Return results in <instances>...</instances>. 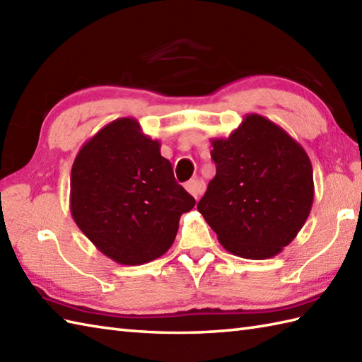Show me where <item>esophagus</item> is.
Returning <instances> with one entry per match:
<instances>
[{
	"label": "esophagus",
	"mask_w": 362,
	"mask_h": 362,
	"mask_svg": "<svg viewBox=\"0 0 362 362\" xmlns=\"http://www.w3.org/2000/svg\"><path fill=\"white\" fill-rule=\"evenodd\" d=\"M185 189H187L188 193H189L191 196H193L194 199H197L199 196H201V194L204 193L205 183H204V180H201V179H191L189 182L185 183Z\"/></svg>",
	"instance_id": "esophagus-1"
}]
</instances>
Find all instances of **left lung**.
I'll list each match as a JSON object with an SVG mask.
<instances>
[{
  "instance_id": "left-lung-1",
  "label": "left lung",
  "mask_w": 362,
  "mask_h": 362,
  "mask_svg": "<svg viewBox=\"0 0 362 362\" xmlns=\"http://www.w3.org/2000/svg\"><path fill=\"white\" fill-rule=\"evenodd\" d=\"M216 175L197 204L222 247L272 258L294 240L314 201L308 153L261 115H245L227 138H211Z\"/></svg>"
}]
</instances>
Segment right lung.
<instances>
[{"label":"right lung","instance_id":"obj_1","mask_svg":"<svg viewBox=\"0 0 362 362\" xmlns=\"http://www.w3.org/2000/svg\"><path fill=\"white\" fill-rule=\"evenodd\" d=\"M194 197L175 182L160 141L135 118H118L82 146L70 180V210L105 257L140 266L171 247Z\"/></svg>","mask_w":362,"mask_h":362}]
</instances>
